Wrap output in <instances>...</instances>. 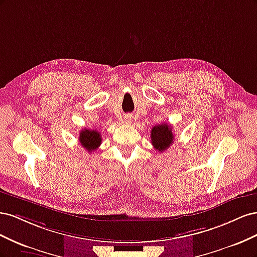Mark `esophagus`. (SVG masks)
Returning <instances> with one entry per match:
<instances>
[{
    "label": "esophagus",
    "instance_id": "obj_1",
    "mask_svg": "<svg viewBox=\"0 0 257 257\" xmlns=\"http://www.w3.org/2000/svg\"><path fill=\"white\" fill-rule=\"evenodd\" d=\"M132 119H133V118H132V115H126L125 118H124V122H125V123H131Z\"/></svg>",
    "mask_w": 257,
    "mask_h": 257
}]
</instances>
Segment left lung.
Returning a JSON list of instances; mask_svg holds the SVG:
<instances>
[{
  "mask_svg": "<svg viewBox=\"0 0 257 257\" xmlns=\"http://www.w3.org/2000/svg\"><path fill=\"white\" fill-rule=\"evenodd\" d=\"M175 135L173 128L167 123L158 124L151 128V143L155 150L163 152L173 145Z\"/></svg>",
  "mask_w": 257,
  "mask_h": 257,
  "instance_id": "left-lung-1",
  "label": "left lung"
}]
</instances>
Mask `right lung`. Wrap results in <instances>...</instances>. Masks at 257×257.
<instances>
[{
  "label": "right lung",
  "mask_w": 257,
  "mask_h": 257,
  "mask_svg": "<svg viewBox=\"0 0 257 257\" xmlns=\"http://www.w3.org/2000/svg\"><path fill=\"white\" fill-rule=\"evenodd\" d=\"M79 143L88 152H92L102 144V136L95 130L82 128L79 134Z\"/></svg>",
  "instance_id": "add662e5"
}]
</instances>
